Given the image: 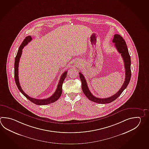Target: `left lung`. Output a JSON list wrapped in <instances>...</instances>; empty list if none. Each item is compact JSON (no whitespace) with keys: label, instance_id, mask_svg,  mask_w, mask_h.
Segmentation results:
<instances>
[{"label":"left lung","instance_id":"left-lung-1","mask_svg":"<svg viewBox=\"0 0 149 149\" xmlns=\"http://www.w3.org/2000/svg\"><path fill=\"white\" fill-rule=\"evenodd\" d=\"M112 42L115 43V46L119 53L121 54L122 58L124 62L125 69V79L123 85H122L120 89L116 94L111 97L107 98H99L94 97L89 90L87 83L85 77L82 73L79 72V77L82 82V91L86 97L90 100L94 102L100 104H106L116 100L119 96L122 94V92L127 88L129 84L131 77V57L128 50L127 46L125 41L124 39L120 35L116 34L114 35Z\"/></svg>","mask_w":149,"mask_h":149}]
</instances>
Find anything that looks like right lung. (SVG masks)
Listing matches in <instances>:
<instances>
[{"instance_id":"right-lung-1","label":"right lung","mask_w":149,"mask_h":149,"mask_svg":"<svg viewBox=\"0 0 149 149\" xmlns=\"http://www.w3.org/2000/svg\"><path fill=\"white\" fill-rule=\"evenodd\" d=\"M32 37L30 36H27L25 38V39L23 40V41L19 46V49H18L17 54L16 56L15 59V63H14V78H15V81L16 84L17 85L18 90L21 92L22 94L24 95L25 97L27 98L28 100L31 101L32 102L37 104V105H46L50 103H53L55 101L58 100V99L61 96V94L62 93V85L64 82V80L65 79L66 77L67 76V71L65 72L61 77V79L59 80V82L58 83L57 89L55 92V93L52 95L50 97L45 99H37L35 98L30 97L28 95L26 94L23 90L22 89L21 85L19 82V79H18V64L19 59L21 57L22 53V49L25 46L27 45V43L30 42L32 40Z\"/></svg>"}]
</instances>
